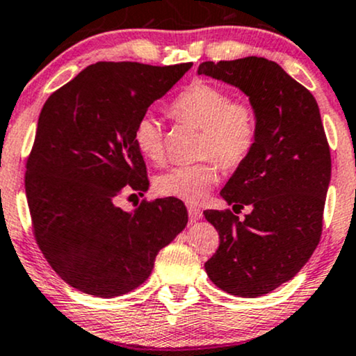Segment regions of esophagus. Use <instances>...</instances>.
Wrapping results in <instances>:
<instances>
[{
  "label": "esophagus",
  "instance_id": "obj_1",
  "mask_svg": "<svg viewBox=\"0 0 356 356\" xmlns=\"http://www.w3.org/2000/svg\"><path fill=\"white\" fill-rule=\"evenodd\" d=\"M188 216L191 222H196V220H200L202 218V211L196 206H188Z\"/></svg>",
  "mask_w": 356,
  "mask_h": 356
}]
</instances>
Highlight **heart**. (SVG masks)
I'll use <instances>...</instances> for the list:
<instances>
[{
    "mask_svg": "<svg viewBox=\"0 0 356 356\" xmlns=\"http://www.w3.org/2000/svg\"><path fill=\"white\" fill-rule=\"evenodd\" d=\"M168 113L179 122L201 129L200 155L212 156L222 168L237 167L250 154L257 132L255 114L247 103L230 101L224 88L202 80L191 81L173 99ZM134 144L150 163L160 165L165 160L163 131L150 114L137 121ZM214 160L170 168L155 179L156 193L188 204L202 201L218 181Z\"/></svg>",
    "mask_w": 356,
    "mask_h": 356,
    "instance_id": "b5f03b06",
    "label": "heart"
}]
</instances>
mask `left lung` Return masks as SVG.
<instances>
[{"instance_id":"1","label":"left lung","mask_w":356,"mask_h":356,"mask_svg":"<svg viewBox=\"0 0 356 356\" xmlns=\"http://www.w3.org/2000/svg\"><path fill=\"white\" fill-rule=\"evenodd\" d=\"M197 75L248 96L257 132L220 196L234 211H204L219 248L204 268L212 283L240 298L268 294L294 278L316 250L330 183V149L317 101L276 62L245 57L202 62Z\"/></svg>"}]
</instances>
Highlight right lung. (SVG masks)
<instances>
[{"instance_id":"add662e5","label":"right lung","mask_w":356,"mask_h":356,"mask_svg":"<svg viewBox=\"0 0 356 356\" xmlns=\"http://www.w3.org/2000/svg\"><path fill=\"white\" fill-rule=\"evenodd\" d=\"M193 63L154 67L98 62L49 96L26 165L35 242L55 273L98 298L136 289L156 253L188 224L179 200L116 204L124 189H149L134 127Z\"/></svg>"}]
</instances>
